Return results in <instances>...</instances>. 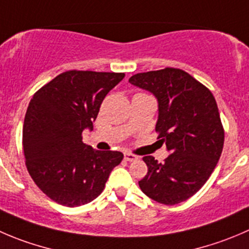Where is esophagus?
Instances as JSON below:
<instances>
[{
	"instance_id": "esophagus-1",
	"label": "esophagus",
	"mask_w": 249,
	"mask_h": 249,
	"mask_svg": "<svg viewBox=\"0 0 249 249\" xmlns=\"http://www.w3.org/2000/svg\"><path fill=\"white\" fill-rule=\"evenodd\" d=\"M124 158H125V160H127V161H134V160H136L139 157L135 156V154H132V153H125Z\"/></svg>"
}]
</instances>
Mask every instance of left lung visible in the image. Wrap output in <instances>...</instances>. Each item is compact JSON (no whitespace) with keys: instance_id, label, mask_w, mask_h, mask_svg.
I'll return each instance as SVG.
<instances>
[{"instance_id":"1","label":"left lung","mask_w":249,"mask_h":249,"mask_svg":"<svg viewBox=\"0 0 249 249\" xmlns=\"http://www.w3.org/2000/svg\"><path fill=\"white\" fill-rule=\"evenodd\" d=\"M158 100L156 132L171 152L163 163L143 157L146 176L139 181L146 196L174 206L201 190L215 169L224 146L218 105L207 86L178 68L139 73L129 79Z\"/></svg>"}]
</instances>
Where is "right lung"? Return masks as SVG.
<instances>
[{
	"instance_id": "right-lung-1",
	"label": "right lung",
	"mask_w": 249,
	"mask_h": 249,
	"mask_svg": "<svg viewBox=\"0 0 249 249\" xmlns=\"http://www.w3.org/2000/svg\"><path fill=\"white\" fill-rule=\"evenodd\" d=\"M124 76L68 71L34 93L23 125L24 158L34 182L52 201L66 207L90 203L124 158L122 152L93 151L81 136Z\"/></svg>"
}]
</instances>
